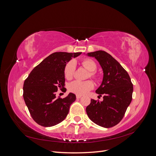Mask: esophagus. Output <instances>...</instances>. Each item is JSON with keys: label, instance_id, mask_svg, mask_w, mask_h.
<instances>
[{"label": "esophagus", "instance_id": "34e87169", "mask_svg": "<svg viewBox=\"0 0 156 156\" xmlns=\"http://www.w3.org/2000/svg\"><path fill=\"white\" fill-rule=\"evenodd\" d=\"M82 98V96L81 95H76V98L77 99H80V98Z\"/></svg>", "mask_w": 156, "mask_h": 156}]
</instances>
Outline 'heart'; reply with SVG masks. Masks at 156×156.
Listing matches in <instances>:
<instances>
[{"mask_svg": "<svg viewBox=\"0 0 156 156\" xmlns=\"http://www.w3.org/2000/svg\"><path fill=\"white\" fill-rule=\"evenodd\" d=\"M82 64L86 70L90 72V76L91 77H94V72L96 70V64L94 62L90 59H85L82 62ZM76 68L75 62L71 60L66 64L64 67V76L66 79H71L73 77ZM94 88V84L91 81H78L75 80L71 82L68 86V90L71 92L76 94L78 95H84L88 93L90 90Z\"/></svg>", "mask_w": 156, "mask_h": 156, "instance_id": "heart-1", "label": "heart"}]
</instances>
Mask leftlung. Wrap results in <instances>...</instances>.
I'll return each mask as SVG.
<instances>
[{
    "label": "left lung",
    "mask_w": 156,
    "mask_h": 156,
    "mask_svg": "<svg viewBox=\"0 0 156 156\" xmlns=\"http://www.w3.org/2000/svg\"><path fill=\"white\" fill-rule=\"evenodd\" d=\"M103 70L102 84L96 90L103 101L92 99L86 107V113L91 120L102 127L109 128L122 120L132 100L133 84L128 72L110 54L102 50L90 52Z\"/></svg>",
    "instance_id": "8db88e82"
}]
</instances>
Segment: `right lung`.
<instances>
[{
    "label": "right lung",
    "mask_w": 156,
    "mask_h": 156,
    "mask_svg": "<svg viewBox=\"0 0 156 156\" xmlns=\"http://www.w3.org/2000/svg\"><path fill=\"white\" fill-rule=\"evenodd\" d=\"M82 52H54L43 60L25 80L23 98L32 118L38 124L51 127L62 122L76 100L74 94L69 93L57 98L56 92L64 86V70L72 58Z\"/></svg>",
    "instance_id": "right-lung-1"
}]
</instances>
